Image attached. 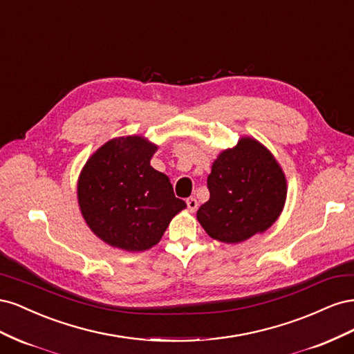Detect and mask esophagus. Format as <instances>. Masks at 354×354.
<instances>
[{
	"label": "esophagus",
	"instance_id": "obj_1",
	"mask_svg": "<svg viewBox=\"0 0 354 354\" xmlns=\"http://www.w3.org/2000/svg\"><path fill=\"white\" fill-rule=\"evenodd\" d=\"M186 203H187V208L190 211H196L198 209V201L195 198H187Z\"/></svg>",
	"mask_w": 354,
	"mask_h": 354
}]
</instances>
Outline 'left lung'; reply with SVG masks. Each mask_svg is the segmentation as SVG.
Here are the masks:
<instances>
[{
  "instance_id": "obj_1",
  "label": "left lung",
  "mask_w": 354,
  "mask_h": 354,
  "mask_svg": "<svg viewBox=\"0 0 354 354\" xmlns=\"http://www.w3.org/2000/svg\"><path fill=\"white\" fill-rule=\"evenodd\" d=\"M209 199L198 221L212 239L238 243L269 229L286 199V180L273 155L254 138H241L214 160Z\"/></svg>"
}]
</instances>
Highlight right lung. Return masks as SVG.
I'll return each mask as SVG.
<instances>
[{
    "mask_svg": "<svg viewBox=\"0 0 354 354\" xmlns=\"http://www.w3.org/2000/svg\"><path fill=\"white\" fill-rule=\"evenodd\" d=\"M156 146L128 136L104 143L78 181L81 212L97 236L116 248L145 251L156 245L186 202L169 178L151 167Z\"/></svg>",
    "mask_w": 354,
    "mask_h": 354,
    "instance_id": "1",
    "label": "right lung"
}]
</instances>
